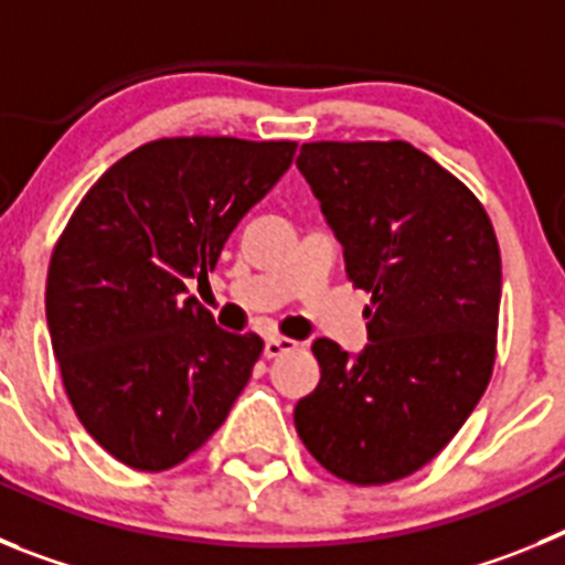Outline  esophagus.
Here are the masks:
<instances>
[{
  "label": "esophagus",
  "mask_w": 565,
  "mask_h": 565,
  "mask_svg": "<svg viewBox=\"0 0 565 565\" xmlns=\"http://www.w3.org/2000/svg\"><path fill=\"white\" fill-rule=\"evenodd\" d=\"M294 348H297V342H294V339H286V337H268V339H266V348H263V351H266L268 359H277V356H282V353L294 351Z\"/></svg>",
  "instance_id": "obj_1"
}]
</instances>
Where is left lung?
Here are the masks:
<instances>
[{"instance_id":"obj_1","label":"left lung","mask_w":565,"mask_h":565,"mask_svg":"<svg viewBox=\"0 0 565 565\" xmlns=\"http://www.w3.org/2000/svg\"><path fill=\"white\" fill-rule=\"evenodd\" d=\"M297 169L373 306L359 353L313 342L322 379L294 424L342 481H398L450 444L492 376L495 228L476 194L407 141L302 143Z\"/></svg>"}]
</instances>
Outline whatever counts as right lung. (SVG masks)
I'll use <instances>...</instances> for the list:
<instances>
[{"instance_id": "add662e5", "label": "right lung", "mask_w": 565, "mask_h": 565, "mask_svg": "<svg viewBox=\"0 0 565 565\" xmlns=\"http://www.w3.org/2000/svg\"><path fill=\"white\" fill-rule=\"evenodd\" d=\"M294 141L163 138L84 194L50 257L44 317L84 430L121 463L161 472L226 422L263 353L214 326L206 282L228 234L271 192Z\"/></svg>"}]
</instances>
